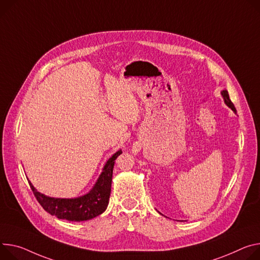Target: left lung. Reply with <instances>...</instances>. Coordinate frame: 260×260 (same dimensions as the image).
I'll use <instances>...</instances> for the list:
<instances>
[{
	"label": "left lung",
	"mask_w": 260,
	"mask_h": 260,
	"mask_svg": "<svg viewBox=\"0 0 260 260\" xmlns=\"http://www.w3.org/2000/svg\"><path fill=\"white\" fill-rule=\"evenodd\" d=\"M221 94H222V96H223V99H224V102H225V104L233 111V112H237V110H235V107H234V105L232 104V102L230 101V99H229V94H228V91L227 90H223L222 92H221Z\"/></svg>",
	"instance_id": "left-lung-1"
}]
</instances>
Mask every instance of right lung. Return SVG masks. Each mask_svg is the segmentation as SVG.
I'll return each instance as SVG.
<instances>
[{
  "mask_svg": "<svg viewBox=\"0 0 260 260\" xmlns=\"http://www.w3.org/2000/svg\"><path fill=\"white\" fill-rule=\"evenodd\" d=\"M121 153V150H118L108 159L92 190L84 196L72 199L49 197L37 192L30 180L29 184L37 201L52 216L73 222L91 220L102 215L109 204L114 164Z\"/></svg>",
  "mask_w": 260,
  "mask_h": 260,
  "instance_id": "right-lung-1",
  "label": "right lung"
}]
</instances>
